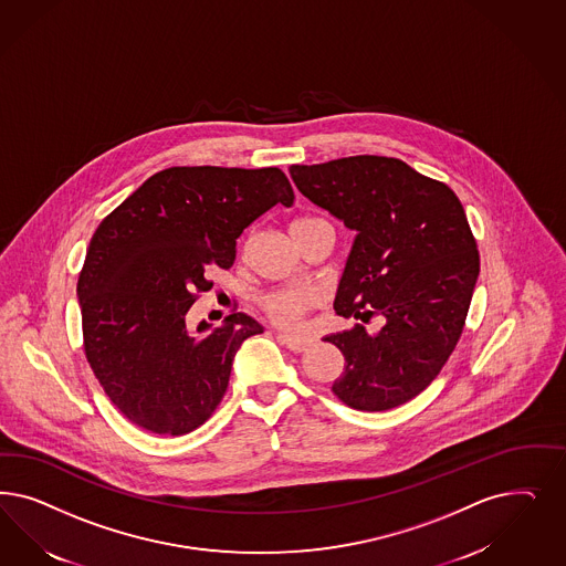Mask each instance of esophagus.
Listing matches in <instances>:
<instances>
[{"label":"esophagus","mask_w":566,"mask_h":566,"mask_svg":"<svg viewBox=\"0 0 566 566\" xmlns=\"http://www.w3.org/2000/svg\"><path fill=\"white\" fill-rule=\"evenodd\" d=\"M276 339L283 344L285 347H290L292 352H304L306 347H308V339H304V337H295V335H290V333H276Z\"/></svg>","instance_id":"obj_1"}]
</instances>
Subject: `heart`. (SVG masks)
Masks as SVG:
<instances>
[{
	"instance_id": "heart-1",
	"label": "heart",
	"mask_w": 566,
	"mask_h": 566,
	"mask_svg": "<svg viewBox=\"0 0 566 566\" xmlns=\"http://www.w3.org/2000/svg\"><path fill=\"white\" fill-rule=\"evenodd\" d=\"M318 220L321 219H316V217H302L293 222V227H304V224H312ZM316 302H318V295L312 290L293 287V290H276V292L264 295L262 306L276 325L293 327Z\"/></svg>"
}]
</instances>
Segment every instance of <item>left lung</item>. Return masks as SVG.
Returning <instances> with one entry per match:
<instances>
[{"instance_id": "obj_1", "label": "left lung", "mask_w": 566, "mask_h": 566, "mask_svg": "<svg viewBox=\"0 0 566 566\" xmlns=\"http://www.w3.org/2000/svg\"><path fill=\"white\" fill-rule=\"evenodd\" d=\"M295 187L344 220L354 239L335 312L370 318L325 337L346 366L333 394L349 408L381 412L417 398L454 352L479 276V250L457 193L398 158L349 156L293 165Z\"/></svg>"}]
</instances>
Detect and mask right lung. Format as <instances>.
I'll return each instance as SVG.
<instances>
[{
	"instance_id": "1",
	"label": "right lung",
	"mask_w": 566,
	"mask_h": 566,
	"mask_svg": "<svg viewBox=\"0 0 566 566\" xmlns=\"http://www.w3.org/2000/svg\"><path fill=\"white\" fill-rule=\"evenodd\" d=\"M276 203H293L281 168L172 166L99 222L76 283L83 347L128 422L185 436L212 417L235 352L264 328L233 311L189 333L185 314L212 287L208 269H231L243 229Z\"/></svg>"
}]
</instances>
